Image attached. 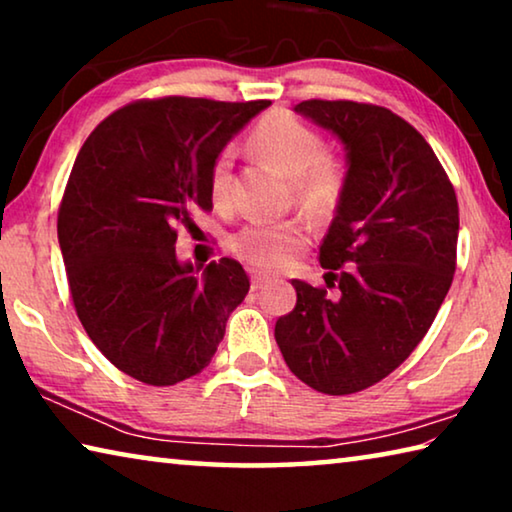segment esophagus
Here are the masks:
<instances>
[{
  "mask_svg": "<svg viewBox=\"0 0 512 512\" xmlns=\"http://www.w3.org/2000/svg\"><path fill=\"white\" fill-rule=\"evenodd\" d=\"M271 280V275H266V273H262V271H253L250 273V282H253V289H259V287H264V284Z\"/></svg>",
  "mask_w": 512,
  "mask_h": 512,
  "instance_id": "34e87169",
  "label": "esophagus"
}]
</instances>
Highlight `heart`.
Returning a JSON list of instances; mask_svg holds the SVG:
<instances>
[{
    "label": "heart",
    "mask_w": 512,
    "mask_h": 512,
    "mask_svg": "<svg viewBox=\"0 0 512 512\" xmlns=\"http://www.w3.org/2000/svg\"><path fill=\"white\" fill-rule=\"evenodd\" d=\"M253 144L268 155L287 176L296 178L293 187L311 210H327L343 189V164L325 153V142L305 121L273 112L259 121ZM232 194V149H225L210 169V196L214 205H228ZM305 225L300 221H253L230 237V248L244 262L264 271L289 264L305 244Z\"/></svg>",
    "instance_id": "obj_1"
}]
</instances>
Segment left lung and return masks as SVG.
<instances>
[{"label": "left lung", "instance_id": "8db88e82", "mask_svg": "<svg viewBox=\"0 0 512 512\" xmlns=\"http://www.w3.org/2000/svg\"><path fill=\"white\" fill-rule=\"evenodd\" d=\"M298 112L345 149L343 189L320 244L325 284L293 280L275 323L289 370L327 395L363 391L400 366L436 318L456 271L458 203L431 146L395 112L302 101Z\"/></svg>", "mask_w": 512, "mask_h": 512}]
</instances>
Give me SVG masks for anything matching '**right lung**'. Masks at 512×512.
Wrapping results in <instances>:
<instances>
[{"instance_id": "right-lung-1", "label": "right lung", "mask_w": 512, "mask_h": 512, "mask_svg": "<svg viewBox=\"0 0 512 512\" xmlns=\"http://www.w3.org/2000/svg\"><path fill=\"white\" fill-rule=\"evenodd\" d=\"M271 101L169 97L112 112L81 146L58 244L85 332L112 366L151 386L201 372L250 280L237 259L176 257L178 230L210 210V169Z\"/></svg>"}]
</instances>
